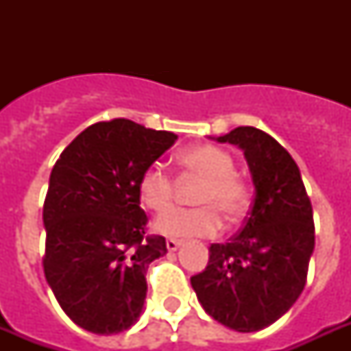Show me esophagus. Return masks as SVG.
Returning a JSON list of instances; mask_svg holds the SVG:
<instances>
[{"instance_id": "1", "label": "esophagus", "mask_w": 351, "mask_h": 351, "mask_svg": "<svg viewBox=\"0 0 351 351\" xmlns=\"http://www.w3.org/2000/svg\"><path fill=\"white\" fill-rule=\"evenodd\" d=\"M165 245H167V250H169V251H176L182 245V240L167 239V240H165Z\"/></svg>"}]
</instances>
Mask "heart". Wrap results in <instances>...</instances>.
Instances as JSON below:
<instances>
[{"label":"heart","instance_id":"b5f03b06","mask_svg":"<svg viewBox=\"0 0 351 351\" xmlns=\"http://www.w3.org/2000/svg\"><path fill=\"white\" fill-rule=\"evenodd\" d=\"M178 164L189 176L202 180L195 202L200 208L171 209L156 219L154 228L169 237H213L222 228V217L239 220L250 204V189L234 175V160L217 145H195L178 154ZM138 195L145 208L162 213L175 198V180L162 164H151L138 180Z\"/></svg>","mask_w":351,"mask_h":351}]
</instances>
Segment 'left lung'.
I'll list each match as a JSON object with an SVG mask.
<instances>
[{"mask_svg": "<svg viewBox=\"0 0 351 351\" xmlns=\"http://www.w3.org/2000/svg\"><path fill=\"white\" fill-rule=\"evenodd\" d=\"M219 142L244 151L255 198L244 228L211 244L191 286L208 315L234 332H258L299 299L315 247L313 209L291 154L256 127H237Z\"/></svg>", "mask_w": 351, "mask_h": 351, "instance_id": "1", "label": "left lung"}]
</instances>
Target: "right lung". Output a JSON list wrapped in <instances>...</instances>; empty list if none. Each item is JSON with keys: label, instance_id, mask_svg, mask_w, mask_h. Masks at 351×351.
<instances>
[{"label": "right lung", "instance_id": "obj_1", "mask_svg": "<svg viewBox=\"0 0 351 351\" xmlns=\"http://www.w3.org/2000/svg\"><path fill=\"white\" fill-rule=\"evenodd\" d=\"M176 138L125 118L98 121L52 167L43 271L62 310L87 332L120 333L142 313L145 271L167 245L164 237L145 234L138 180Z\"/></svg>", "mask_w": 351, "mask_h": 351}]
</instances>
